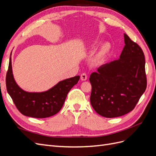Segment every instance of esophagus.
<instances>
[{
    "label": "esophagus",
    "mask_w": 156,
    "mask_h": 156,
    "mask_svg": "<svg viewBox=\"0 0 156 156\" xmlns=\"http://www.w3.org/2000/svg\"><path fill=\"white\" fill-rule=\"evenodd\" d=\"M81 79L82 81H86V80L87 79V73H83L81 74Z\"/></svg>",
    "instance_id": "obj_1"
}]
</instances>
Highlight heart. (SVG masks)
<instances>
[{
  "mask_svg": "<svg viewBox=\"0 0 156 156\" xmlns=\"http://www.w3.org/2000/svg\"><path fill=\"white\" fill-rule=\"evenodd\" d=\"M110 45L108 44H103L100 50V52H99V54H98V58H100V59H102L105 57V56H106V55L110 51Z\"/></svg>",
  "mask_w": 156,
  "mask_h": 156,
  "instance_id": "heart-1",
  "label": "heart"
}]
</instances>
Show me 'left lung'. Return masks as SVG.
<instances>
[{
	"instance_id": "1",
	"label": "left lung",
	"mask_w": 156,
	"mask_h": 156,
	"mask_svg": "<svg viewBox=\"0 0 156 156\" xmlns=\"http://www.w3.org/2000/svg\"><path fill=\"white\" fill-rule=\"evenodd\" d=\"M120 58L102 65L90 76V103L106 118L123 116L135 107L147 86L144 55L126 34Z\"/></svg>"
}]
</instances>
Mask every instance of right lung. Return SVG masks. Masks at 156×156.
Returning a JSON list of instances; mask_svg holds the SVG:
<instances>
[{
  "instance_id": "1",
  "label": "right lung",
  "mask_w": 156,
  "mask_h": 156,
  "mask_svg": "<svg viewBox=\"0 0 156 156\" xmlns=\"http://www.w3.org/2000/svg\"><path fill=\"white\" fill-rule=\"evenodd\" d=\"M79 79L80 77L77 75L65 79L46 92H27L19 87L13 79L10 56L6 84L9 95L21 114L37 119H44L53 116L59 112L68 92L78 83Z\"/></svg>"
}]
</instances>
